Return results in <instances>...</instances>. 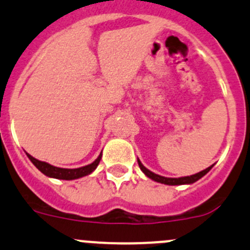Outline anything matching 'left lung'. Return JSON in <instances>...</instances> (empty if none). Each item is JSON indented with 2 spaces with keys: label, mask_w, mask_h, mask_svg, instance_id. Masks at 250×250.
I'll return each mask as SVG.
<instances>
[{
  "label": "left lung",
  "mask_w": 250,
  "mask_h": 250,
  "mask_svg": "<svg viewBox=\"0 0 250 250\" xmlns=\"http://www.w3.org/2000/svg\"><path fill=\"white\" fill-rule=\"evenodd\" d=\"M138 163H139V167H140L141 171L145 173L147 177L151 178V180H153V181H156V182L163 183V185H169V186L191 185V183H194V182H196V181H198V180H200L202 176L206 175V173L212 169V167H213V165H211V167H207V169L202 170V171H200V172L195 173V175L185 176V177H178V178H171V177H164V176L157 175V173L149 171L148 169H146V167H144L143 163H141L139 159H138Z\"/></svg>",
  "instance_id": "left-lung-1"
}]
</instances>
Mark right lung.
Returning a JSON list of instances; mask_svg holds the SVG:
<instances>
[{
  "instance_id": "1",
  "label": "right lung",
  "mask_w": 250,
  "mask_h": 250,
  "mask_svg": "<svg viewBox=\"0 0 250 250\" xmlns=\"http://www.w3.org/2000/svg\"><path fill=\"white\" fill-rule=\"evenodd\" d=\"M27 154V157L30 158L31 162L35 164V167L39 170L41 172H43L45 176H49V177L52 178H59V180H77V178L83 177V176L90 175L91 172H93L96 170V167H98L99 162L102 159V153L99 154L98 158L94 160L91 164L86 165V167H78V169H62V167H54V165H50L45 162H41V160L33 158L31 154Z\"/></svg>"
}]
</instances>
